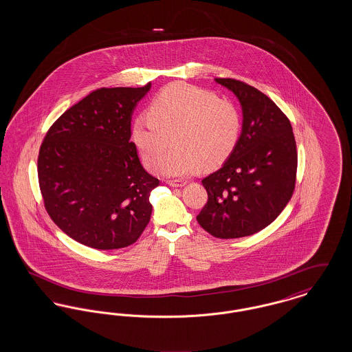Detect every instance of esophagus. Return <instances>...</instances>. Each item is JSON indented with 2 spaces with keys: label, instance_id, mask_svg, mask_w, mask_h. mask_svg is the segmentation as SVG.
<instances>
[{
  "label": "esophagus",
  "instance_id": "34e87169",
  "mask_svg": "<svg viewBox=\"0 0 352 352\" xmlns=\"http://www.w3.org/2000/svg\"><path fill=\"white\" fill-rule=\"evenodd\" d=\"M166 184L168 186H171V187H184V184H186V181H182V179H168Z\"/></svg>",
  "mask_w": 352,
  "mask_h": 352
}]
</instances>
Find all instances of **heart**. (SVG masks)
I'll return each mask as SVG.
<instances>
[{
    "label": "heart",
    "instance_id": "b5f03b06",
    "mask_svg": "<svg viewBox=\"0 0 352 352\" xmlns=\"http://www.w3.org/2000/svg\"><path fill=\"white\" fill-rule=\"evenodd\" d=\"M151 113L132 124L134 145L149 168L171 177H184L201 168H215L234 151L241 115L232 101L188 84H173L151 104ZM175 134L177 146L163 155ZM164 160H162V158Z\"/></svg>",
    "mask_w": 352,
    "mask_h": 352
}]
</instances>
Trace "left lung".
Returning a JSON list of instances; mask_svg holds the SVG:
<instances>
[{
  "label": "left lung",
  "instance_id": "left-lung-1",
  "mask_svg": "<svg viewBox=\"0 0 352 352\" xmlns=\"http://www.w3.org/2000/svg\"><path fill=\"white\" fill-rule=\"evenodd\" d=\"M215 82L240 101L243 129L223 166L201 181L208 201L197 220L218 239H237L283 212L296 187L297 146L289 118L267 95L236 79Z\"/></svg>",
  "mask_w": 352,
  "mask_h": 352
}]
</instances>
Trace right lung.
Returning <instances> with one entry per match:
<instances>
[{"mask_svg":"<svg viewBox=\"0 0 352 352\" xmlns=\"http://www.w3.org/2000/svg\"><path fill=\"white\" fill-rule=\"evenodd\" d=\"M100 88L51 125L38 155L45 208L71 239L107 251L137 241L151 217L160 181L142 168L131 141L137 102L151 89Z\"/></svg>","mask_w":352,"mask_h":352,"instance_id":"obj_1","label":"right lung"}]
</instances>
